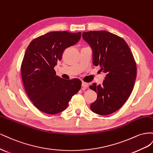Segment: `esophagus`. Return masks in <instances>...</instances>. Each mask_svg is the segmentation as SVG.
<instances>
[{"label": "esophagus", "mask_w": 153, "mask_h": 153, "mask_svg": "<svg viewBox=\"0 0 153 153\" xmlns=\"http://www.w3.org/2000/svg\"><path fill=\"white\" fill-rule=\"evenodd\" d=\"M82 86L83 87V88H86L88 86V83H87V82H82Z\"/></svg>", "instance_id": "34e87169"}]
</instances>
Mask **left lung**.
<instances>
[{"instance_id": "obj_1", "label": "left lung", "mask_w": 153, "mask_h": 153, "mask_svg": "<svg viewBox=\"0 0 153 153\" xmlns=\"http://www.w3.org/2000/svg\"><path fill=\"white\" fill-rule=\"evenodd\" d=\"M82 38L92 51L94 66L106 73L102 85L94 82L90 88L97 94L91 110L101 115L117 111L131 94L137 76V65L127 43L123 38L106 30L82 33Z\"/></svg>"}]
</instances>
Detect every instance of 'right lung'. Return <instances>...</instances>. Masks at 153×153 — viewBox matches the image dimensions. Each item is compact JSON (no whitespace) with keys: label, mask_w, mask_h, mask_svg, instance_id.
I'll use <instances>...</instances> for the list:
<instances>
[{"label":"right lung","mask_w":153,"mask_h":153,"mask_svg":"<svg viewBox=\"0 0 153 153\" xmlns=\"http://www.w3.org/2000/svg\"><path fill=\"white\" fill-rule=\"evenodd\" d=\"M81 36V32H49L34 39L26 49L22 77L28 97L41 111L51 115L62 112L81 89L80 79H64L54 69L63 51L76 44Z\"/></svg>","instance_id":"right-lung-1"}]
</instances>
